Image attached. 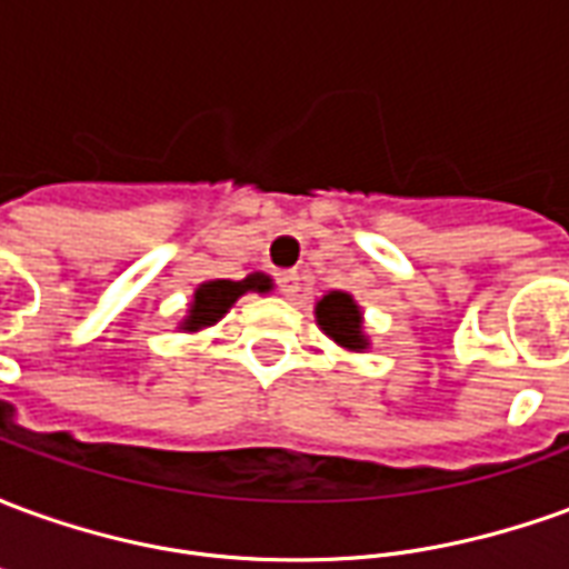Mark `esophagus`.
<instances>
[{"mask_svg": "<svg viewBox=\"0 0 569 569\" xmlns=\"http://www.w3.org/2000/svg\"><path fill=\"white\" fill-rule=\"evenodd\" d=\"M277 289H280V296L292 298L301 289V283H298V273L296 271H280L277 273Z\"/></svg>", "mask_w": 569, "mask_h": 569, "instance_id": "esophagus-1", "label": "esophagus"}]
</instances>
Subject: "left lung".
Returning <instances> with one entry per match:
<instances>
[{"instance_id": "left-lung-1", "label": "left lung", "mask_w": 569, "mask_h": 569, "mask_svg": "<svg viewBox=\"0 0 569 569\" xmlns=\"http://www.w3.org/2000/svg\"><path fill=\"white\" fill-rule=\"evenodd\" d=\"M317 322L335 345L362 353L369 347V338L362 335V310L347 292H329L317 301Z\"/></svg>"}]
</instances>
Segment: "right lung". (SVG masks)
Returning <instances> with one entry per match:
<instances>
[{
	"label": "right lung",
	"instance_id": "right-lung-1",
	"mask_svg": "<svg viewBox=\"0 0 569 569\" xmlns=\"http://www.w3.org/2000/svg\"><path fill=\"white\" fill-rule=\"evenodd\" d=\"M273 283L268 273H249L243 280H207L194 289L188 317L182 320V332H200L212 322H219L231 310L237 298L247 292H271Z\"/></svg>",
	"mask_w": 569,
	"mask_h": 569
}]
</instances>
